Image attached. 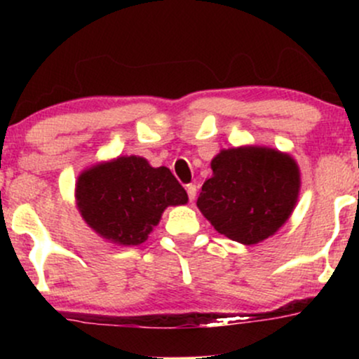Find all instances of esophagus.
Masks as SVG:
<instances>
[{"instance_id": "esophagus-1", "label": "esophagus", "mask_w": 359, "mask_h": 359, "mask_svg": "<svg viewBox=\"0 0 359 359\" xmlns=\"http://www.w3.org/2000/svg\"><path fill=\"white\" fill-rule=\"evenodd\" d=\"M185 191H187V194H189V201H191V203H194V199H196V194H197L196 185L189 184L187 187H185Z\"/></svg>"}]
</instances>
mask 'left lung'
<instances>
[{"instance_id": "left-lung-1", "label": "left lung", "mask_w": 359, "mask_h": 359, "mask_svg": "<svg viewBox=\"0 0 359 359\" xmlns=\"http://www.w3.org/2000/svg\"><path fill=\"white\" fill-rule=\"evenodd\" d=\"M197 208L217 233L257 245L285 224L300 191V170L290 155L266 147L221 150L211 162Z\"/></svg>"}]
</instances>
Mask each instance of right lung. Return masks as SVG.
Here are the masks:
<instances>
[{"label": "right lung", "instance_id": "1", "mask_svg": "<svg viewBox=\"0 0 359 359\" xmlns=\"http://www.w3.org/2000/svg\"><path fill=\"white\" fill-rule=\"evenodd\" d=\"M81 216L100 236L123 246L147 241L168 205L189 201L167 167L154 168L142 156H118L93 165L76 182Z\"/></svg>", "mask_w": 359, "mask_h": 359}]
</instances>
